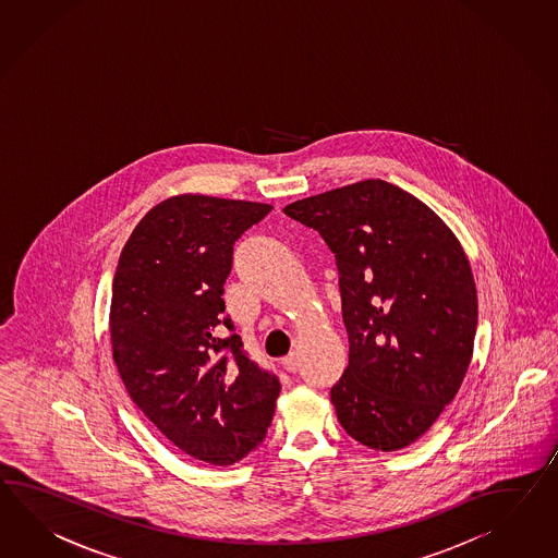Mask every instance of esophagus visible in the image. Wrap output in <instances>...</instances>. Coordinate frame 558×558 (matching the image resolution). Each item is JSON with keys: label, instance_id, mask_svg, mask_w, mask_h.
I'll use <instances>...</instances> for the list:
<instances>
[{"label": "esophagus", "instance_id": "obj_1", "mask_svg": "<svg viewBox=\"0 0 558 558\" xmlns=\"http://www.w3.org/2000/svg\"><path fill=\"white\" fill-rule=\"evenodd\" d=\"M282 365H284L286 371L288 373H296L299 371V354H288V356H284L282 359Z\"/></svg>", "mask_w": 558, "mask_h": 558}]
</instances>
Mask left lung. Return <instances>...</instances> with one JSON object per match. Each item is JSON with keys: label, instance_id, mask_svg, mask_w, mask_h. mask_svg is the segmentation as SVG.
<instances>
[{"label": "left lung", "instance_id": "left-lung-1", "mask_svg": "<svg viewBox=\"0 0 558 558\" xmlns=\"http://www.w3.org/2000/svg\"><path fill=\"white\" fill-rule=\"evenodd\" d=\"M339 268L349 367L330 401L380 451L420 439L460 391L474 353L476 284L462 245L408 191L367 179L286 205Z\"/></svg>", "mask_w": 558, "mask_h": 558}]
</instances>
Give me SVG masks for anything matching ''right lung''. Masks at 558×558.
<instances>
[{"label": "right lung", "instance_id": "right-lung-1", "mask_svg": "<svg viewBox=\"0 0 558 558\" xmlns=\"http://www.w3.org/2000/svg\"><path fill=\"white\" fill-rule=\"evenodd\" d=\"M270 211L207 195L165 199L131 233L112 282L110 340L126 391L169 441L214 465L258 446L280 395L221 299L233 244Z\"/></svg>", "mask_w": 558, "mask_h": 558}]
</instances>
